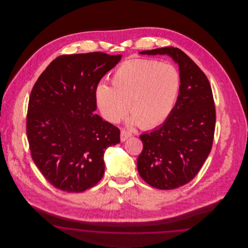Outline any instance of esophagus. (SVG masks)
<instances>
[{"label": "esophagus", "instance_id": "esophagus-1", "mask_svg": "<svg viewBox=\"0 0 248 248\" xmlns=\"http://www.w3.org/2000/svg\"><path fill=\"white\" fill-rule=\"evenodd\" d=\"M130 137H132V134L128 131H126V130L121 131V141H125Z\"/></svg>", "mask_w": 248, "mask_h": 248}]
</instances>
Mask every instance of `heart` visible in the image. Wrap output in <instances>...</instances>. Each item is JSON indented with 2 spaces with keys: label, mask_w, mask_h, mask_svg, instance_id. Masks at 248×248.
I'll return each mask as SVG.
<instances>
[{
  "label": "heart",
  "mask_w": 248,
  "mask_h": 248,
  "mask_svg": "<svg viewBox=\"0 0 248 248\" xmlns=\"http://www.w3.org/2000/svg\"><path fill=\"white\" fill-rule=\"evenodd\" d=\"M112 87L99 83L95 100L102 116L116 124L128 111L130 123L144 129L163 124L176 106L181 87L177 68L155 59L126 60L110 77Z\"/></svg>",
  "instance_id": "b5f03b06"
}]
</instances>
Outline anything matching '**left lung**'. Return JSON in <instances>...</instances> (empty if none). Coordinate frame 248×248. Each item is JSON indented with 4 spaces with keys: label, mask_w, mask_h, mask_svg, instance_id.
Masks as SVG:
<instances>
[{
    "label": "left lung",
    "mask_w": 248,
    "mask_h": 248,
    "mask_svg": "<svg viewBox=\"0 0 248 248\" xmlns=\"http://www.w3.org/2000/svg\"><path fill=\"white\" fill-rule=\"evenodd\" d=\"M140 54L168 55L179 66L181 87L176 106L160 127L140 136L143 150L137 163L140 177L149 185L176 189L195 177L211 152L216 125L211 85L194 61L178 48Z\"/></svg>",
    "instance_id": "obj_1"
}]
</instances>
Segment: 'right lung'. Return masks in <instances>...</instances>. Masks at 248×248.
<instances>
[{
	"label": "right lung",
	"mask_w": 248,
	"mask_h": 248,
	"mask_svg": "<svg viewBox=\"0 0 248 248\" xmlns=\"http://www.w3.org/2000/svg\"><path fill=\"white\" fill-rule=\"evenodd\" d=\"M121 58L101 52L59 56L36 81L27 137L34 164L57 189L83 192L104 175L105 150L120 142V129L93 114L94 93Z\"/></svg>",
	"instance_id": "add662e5"
}]
</instances>
